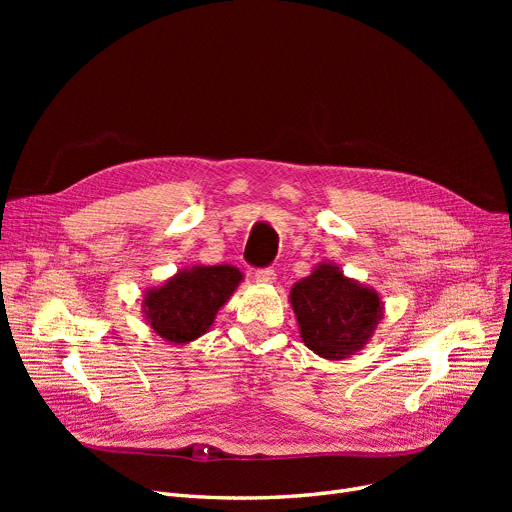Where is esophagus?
Returning a JSON list of instances; mask_svg holds the SVG:
<instances>
[{"label": "esophagus", "mask_w": 512, "mask_h": 512, "mask_svg": "<svg viewBox=\"0 0 512 512\" xmlns=\"http://www.w3.org/2000/svg\"><path fill=\"white\" fill-rule=\"evenodd\" d=\"M255 280L259 284H274L276 282V272L272 270V267H265V270H257L255 272Z\"/></svg>", "instance_id": "obj_1"}]
</instances>
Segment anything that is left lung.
I'll return each mask as SVG.
<instances>
[{
	"label": "left lung",
	"instance_id": "obj_1",
	"mask_svg": "<svg viewBox=\"0 0 512 512\" xmlns=\"http://www.w3.org/2000/svg\"><path fill=\"white\" fill-rule=\"evenodd\" d=\"M290 305L307 348L321 359L344 361L363 351L384 319L378 290L321 261L290 288Z\"/></svg>",
	"mask_w": 512,
	"mask_h": 512
}]
</instances>
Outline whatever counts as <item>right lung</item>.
I'll return each instance as SVG.
<instances>
[{"label": "right lung", "mask_w": 512, "mask_h": 512, "mask_svg": "<svg viewBox=\"0 0 512 512\" xmlns=\"http://www.w3.org/2000/svg\"><path fill=\"white\" fill-rule=\"evenodd\" d=\"M245 280L234 265H193L143 294L147 326L168 344L186 346L213 326L215 315Z\"/></svg>", "instance_id": "1"}]
</instances>
